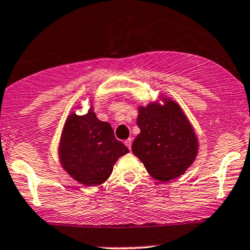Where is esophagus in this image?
<instances>
[{"mask_svg": "<svg viewBox=\"0 0 250 250\" xmlns=\"http://www.w3.org/2000/svg\"><path fill=\"white\" fill-rule=\"evenodd\" d=\"M131 142H133V140H131V139H127V140H125V146H127L128 148H129V149L131 148Z\"/></svg>", "mask_w": 250, "mask_h": 250, "instance_id": "1", "label": "esophagus"}]
</instances>
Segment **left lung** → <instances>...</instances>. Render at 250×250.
I'll use <instances>...</instances> for the list:
<instances>
[{
    "label": "left lung",
    "instance_id": "left-lung-1",
    "mask_svg": "<svg viewBox=\"0 0 250 250\" xmlns=\"http://www.w3.org/2000/svg\"><path fill=\"white\" fill-rule=\"evenodd\" d=\"M164 105L150 102L138 108L140 134L131 150L156 180L165 183L185 173L198 153V139L180 105L161 97Z\"/></svg>",
    "mask_w": 250,
    "mask_h": 250
}]
</instances>
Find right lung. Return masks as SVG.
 I'll list each match as a JSON object with an SVG mask.
<instances>
[{
	"instance_id": "right-lung-1",
	"label": "right lung",
	"mask_w": 250,
	"mask_h": 250,
	"mask_svg": "<svg viewBox=\"0 0 250 250\" xmlns=\"http://www.w3.org/2000/svg\"><path fill=\"white\" fill-rule=\"evenodd\" d=\"M128 152L115 138L110 123L97 119L92 105L84 115L70 112L65 121L58 146L59 163L83 185H102L119 158Z\"/></svg>"
}]
</instances>
